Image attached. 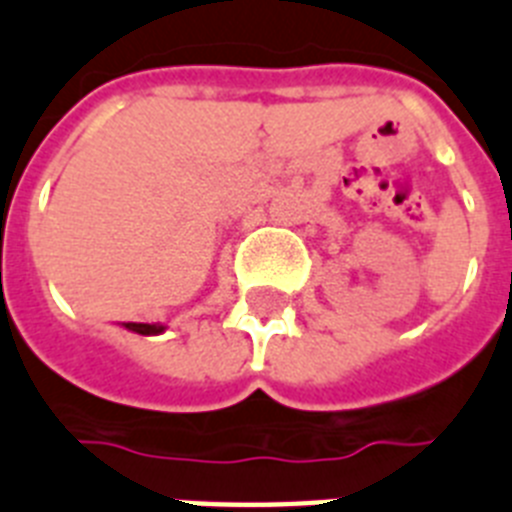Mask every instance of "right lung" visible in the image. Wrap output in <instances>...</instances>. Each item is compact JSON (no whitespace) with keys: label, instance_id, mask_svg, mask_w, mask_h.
Wrapping results in <instances>:
<instances>
[{"label":"right lung","instance_id":"right-lung-1","mask_svg":"<svg viewBox=\"0 0 512 512\" xmlns=\"http://www.w3.org/2000/svg\"><path fill=\"white\" fill-rule=\"evenodd\" d=\"M128 329H133L138 335H156V332H162V327H156V324H128Z\"/></svg>","mask_w":512,"mask_h":512}]
</instances>
